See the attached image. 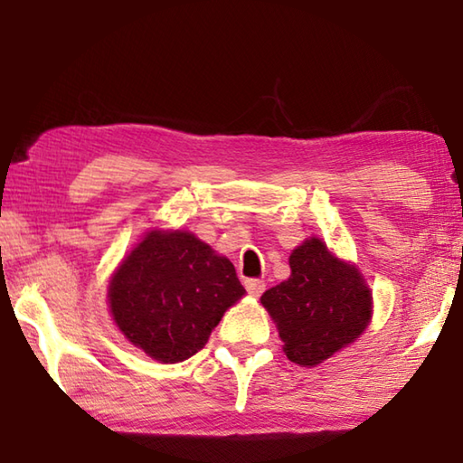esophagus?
Instances as JSON below:
<instances>
[{
	"instance_id": "1",
	"label": "esophagus",
	"mask_w": 463,
	"mask_h": 463,
	"mask_svg": "<svg viewBox=\"0 0 463 463\" xmlns=\"http://www.w3.org/2000/svg\"><path fill=\"white\" fill-rule=\"evenodd\" d=\"M245 288L250 296L260 298L265 289V281L263 279H245Z\"/></svg>"
}]
</instances>
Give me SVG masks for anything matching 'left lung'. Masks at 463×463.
Segmentation results:
<instances>
[{"label":"left lung","instance_id":"left-lung-1","mask_svg":"<svg viewBox=\"0 0 463 463\" xmlns=\"http://www.w3.org/2000/svg\"><path fill=\"white\" fill-rule=\"evenodd\" d=\"M292 276L261 296L289 362L317 365L354 343L372 317L364 278L310 239L289 255Z\"/></svg>","mask_w":463,"mask_h":463}]
</instances>
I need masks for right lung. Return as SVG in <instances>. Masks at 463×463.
Listing matches in <instances>:
<instances>
[{
  "mask_svg": "<svg viewBox=\"0 0 463 463\" xmlns=\"http://www.w3.org/2000/svg\"><path fill=\"white\" fill-rule=\"evenodd\" d=\"M242 294L234 265L206 242L153 231L109 281V310L130 343L156 362L177 364L203 349Z\"/></svg>",
  "mask_w": 463,
  "mask_h": 463,
  "instance_id": "add662e5",
  "label": "right lung"
}]
</instances>
